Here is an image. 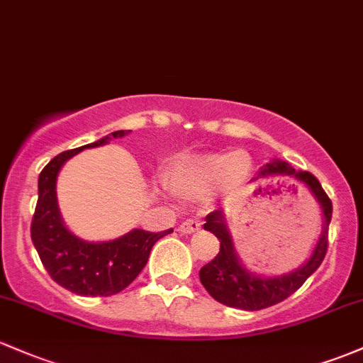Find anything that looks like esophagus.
<instances>
[{
  "mask_svg": "<svg viewBox=\"0 0 363 363\" xmlns=\"http://www.w3.org/2000/svg\"><path fill=\"white\" fill-rule=\"evenodd\" d=\"M199 228H201V223H199L197 220H186L183 221L180 227H178V230H180L182 233H194L197 232Z\"/></svg>",
  "mask_w": 363,
  "mask_h": 363,
  "instance_id": "1",
  "label": "esophagus"
}]
</instances>
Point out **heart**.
<instances>
[{
  "mask_svg": "<svg viewBox=\"0 0 363 363\" xmlns=\"http://www.w3.org/2000/svg\"><path fill=\"white\" fill-rule=\"evenodd\" d=\"M244 155V158L240 155ZM251 162L242 152L233 154H206L177 161L162 177V183L173 196L199 199L213 194L225 178H242ZM242 169V172H237Z\"/></svg>",
  "mask_w": 363,
  "mask_h": 363,
  "instance_id": "obj_1",
  "label": "heart"
}]
</instances>
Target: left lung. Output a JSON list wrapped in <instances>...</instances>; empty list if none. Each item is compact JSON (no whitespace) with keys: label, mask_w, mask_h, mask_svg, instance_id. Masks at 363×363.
<instances>
[{"label":"left lung","mask_w":363,"mask_h":363,"mask_svg":"<svg viewBox=\"0 0 363 363\" xmlns=\"http://www.w3.org/2000/svg\"><path fill=\"white\" fill-rule=\"evenodd\" d=\"M270 177L294 178L296 182L303 183L310 190L311 196L320 206L322 233L311 255L308 256V259L301 267L286 272V274L261 275L249 270L237 255L232 233L227 227L225 211L218 209V211L208 214L202 228L211 232L220 240V252L216 255V258L201 268L199 277H201V284L206 287V291L225 306L239 308V310L245 311H256L274 306L289 298L292 292L298 291L308 277L317 272V268L325 258L327 230H329L330 218H333V204L323 192L320 183L311 173L294 169L282 159H272L270 162L261 166L252 182Z\"/></svg>","instance_id":"8db88e82"}]
</instances>
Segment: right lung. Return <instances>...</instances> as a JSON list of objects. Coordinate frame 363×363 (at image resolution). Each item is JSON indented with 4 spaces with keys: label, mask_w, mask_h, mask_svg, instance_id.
I'll use <instances>...</instances> for the list:
<instances>
[{
    "label": "right lung",
    "mask_w": 363,
    "mask_h": 363,
    "mask_svg": "<svg viewBox=\"0 0 363 363\" xmlns=\"http://www.w3.org/2000/svg\"><path fill=\"white\" fill-rule=\"evenodd\" d=\"M130 131H114V138H123ZM111 135L88 145L62 152L53 157L38 180V204L30 225V239L43 267L50 277L79 296H112L126 289L149 261V255L161 237L173 230L152 233L133 228L112 240L89 242L65 227L58 209L57 180L69 159L84 149L107 145Z\"/></svg>",
    "instance_id": "right-lung-1"
}]
</instances>
